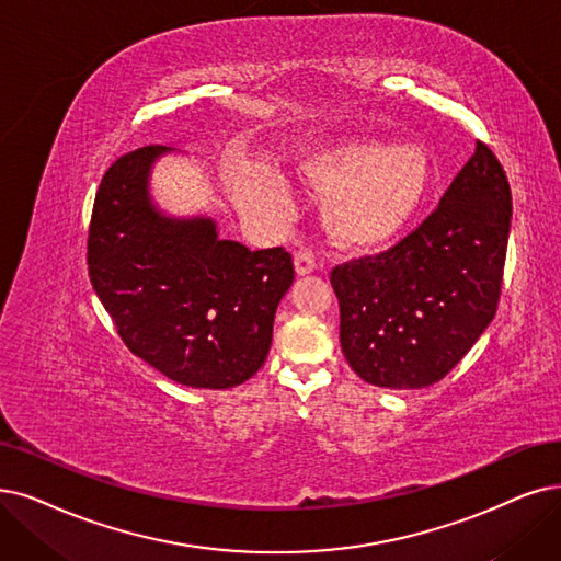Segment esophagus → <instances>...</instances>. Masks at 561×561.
<instances>
[{
  "label": "esophagus",
  "mask_w": 561,
  "mask_h": 561,
  "mask_svg": "<svg viewBox=\"0 0 561 561\" xmlns=\"http://www.w3.org/2000/svg\"><path fill=\"white\" fill-rule=\"evenodd\" d=\"M295 272H297V276H308L316 272V257H312L310 251L299 249L295 253Z\"/></svg>",
  "instance_id": "34e87169"
}]
</instances>
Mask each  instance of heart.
Masks as SVG:
<instances>
[{
  "label": "heart",
  "instance_id": "heart-1",
  "mask_svg": "<svg viewBox=\"0 0 561 561\" xmlns=\"http://www.w3.org/2000/svg\"><path fill=\"white\" fill-rule=\"evenodd\" d=\"M299 176L324 197V228L335 245L377 253L405 234L419 216L433 168L419 145L352 138L306 153Z\"/></svg>",
  "mask_w": 561,
  "mask_h": 561
}]
</instances>
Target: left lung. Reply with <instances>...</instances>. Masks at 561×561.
I'll list each match as a JSON object with an SVG mask.
<instances>
[{
    "mask_svg": "<svg viewBox=\"0 0 561 561\" xmlns=\"http://www.w3.org/2000/svg\"><path fill=\"white\" fill-rule=\"evenodd\" d=\"M508 230L504 168L477 142L419 230L331 272L352 370L382 389L439 382L495 318Z\"/></svg>",
    "mask_w": 561,
    "mask_h": 561,
    "instance_id": "obj_1",
    "label": "left lung"
}]
</instances>
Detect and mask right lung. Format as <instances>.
I'll list each match as a JSON object with an SVG mask.
<instances>
[{"label": "right lung", "instance_id": "right-lung-1", "mask_svg": "<svg viewBox=\"0 0 561 561\" xmlns=\"http://www.w3.org/2000/svg\"><path fill=\"white\" fill-rule=\"evenodd\" d=\"M172 151L142 147L105 172L87 241L89 278L142 362L176 385L232 389L272 347L293 257L220 239L209 216H172L156 205L151 170Z\"/></svg>", "mask_w": 561, "mask_h": 561}]
</instances>
